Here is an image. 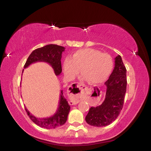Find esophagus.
<instances>
[{"label":"esophagus","mask_w":151,"mask_h":151,"mask_svg":"<svg viewBox=\"0 0 151 151\" xmlns=\"http://www.w3.org/2000/svg\"><path fill=\"white\" fill-rule=\"evenodd\" d=\"M83 87L86 88V86L79 83H73L69 86V90L72 95H74L75 96H77L78 95H79L81 93ZM78 102H79V100L75 99L73 100H70L69 101V104L70 105H76Z\"/></svg>","instance_id":"obj_1"}]
</instances>
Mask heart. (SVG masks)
<instances>
[{"instance_id": "heart-1", "label": "heart", "mask_w": 151, "mask_h": 151, "mask_svg": "<svg viewBox=\"0 0 151 151\" xmlns=\"http://www.w3.org/2000/svg\"><path fill=\"white\" fill-rule=\"evenodd\" d=\"M112 68L113 60L108 54L92 48L77 51L71 58L65 59L63 65L64 74L69 79L75 78L81 69L82 79L92 84L104 82L110 75Z\"/></svg>"}]
</instances>
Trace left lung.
<instances>
[{
	"mask_svg": "<svg viewBox=\"0 0 151 151\" xmlns=\"http://www.w3.org/2000/svg\"><path fill=\"white\" fill-rule=\"evenodd\" d=\"M114 63L112 73L105 83V100L101 105L90 108L86 117V122L91 126L109 125L116 119L123 108L127 86L126 69L119 55L114 58Z\"/></svg>",
	"mask_w": 151,
	"mask_h": 151,
	"instance_id": "1",
	"label": "left lung"
}]
</instances>
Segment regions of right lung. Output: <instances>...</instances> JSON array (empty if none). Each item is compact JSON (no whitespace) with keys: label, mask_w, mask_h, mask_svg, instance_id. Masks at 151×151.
Segmentation results:
<instances>
[{"label":"right lung","mask_w":151,"mask_h":151,"mask_svg":"<svg viewBox=\"0 0 151 151\" xmlns=\"http://www.w3.org/2000/svg\"><path fill=\"white\" fill-rule=\"evenodd\" d=\"M65 47L56 45H48L34 50L28 58L24 68L37 62H45L49 64L53 69L56 76H59L62 72L61 61L62 53ZM23 70L22 71V73ZM70 106L61 90L58 108L54 115L49 118H38L33 116L25 107V110L32 121L41 128L55 129L63 125L68 119Z\"/></svg>","instance_id":"obj_1"}]
</instances>
